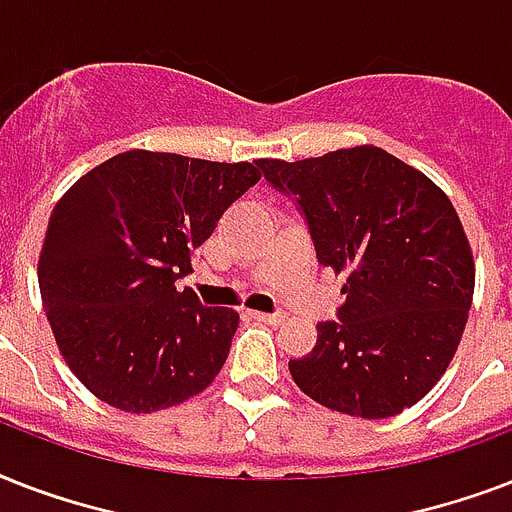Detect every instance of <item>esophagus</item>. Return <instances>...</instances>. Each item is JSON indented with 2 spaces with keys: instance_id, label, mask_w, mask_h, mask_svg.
Returning <instances> with one entry per match:
<instances>
[{
  "instance_id": "obj_1",
  "label": "esophagus",
  "mask_w": 512,
  "mask_h": 512,
  "mask_svg": "<svg viewBox=\"0 0 512 512\" xmlns=\"http://www.w3.org/2000/svg\"><path fill=\"white\" fill-rule=\"evenodd\" d=\"M252 319L263 321V324H273V327H279V324H284L287 321V313H263V311H252L249 313Z\"/></svg>"
}]
</instances>
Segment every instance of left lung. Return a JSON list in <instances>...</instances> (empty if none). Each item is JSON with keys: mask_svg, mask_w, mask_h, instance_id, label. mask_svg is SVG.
Segmentation results:
<instances>
[{"mask_svg": "<svg viewBox=\"0 0 512 512\" xmlns=\"http://www.w3.org/2000/svg\"><path fill=\"white\" fill-rule=\"evenodd\" d=\"M257 164L295 196L319 263L348 276L340 321L316 327V348L289 361L292 380L332 412L401 414L441 380L468 324L476 263L457 209L377 146Z\"/></svg>", "mask_w": 512, "mask_h": 512, "instance_id": "left-lung-1", "label": "left lung"}]
</instances>
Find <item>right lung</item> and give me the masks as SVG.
<instances>
[{
    "label": "right lung",
    "instance_id": "1",
    "mask_svg": "<svg viewBox=\"0 0 512 512\" xmlns=\"http://www.w3.org/2000/svg\"><path fill=\"white\" fill-rule=\"evenodd\" d=\"M260 180L249 162L124 151L55 204L39 255V292L60 356L100 401L151 414L201 393L239 327L177 279L217 220Z\"/></svg>",
    "mask_w": 512,
    "mask_h": 512
}]
</instances>
